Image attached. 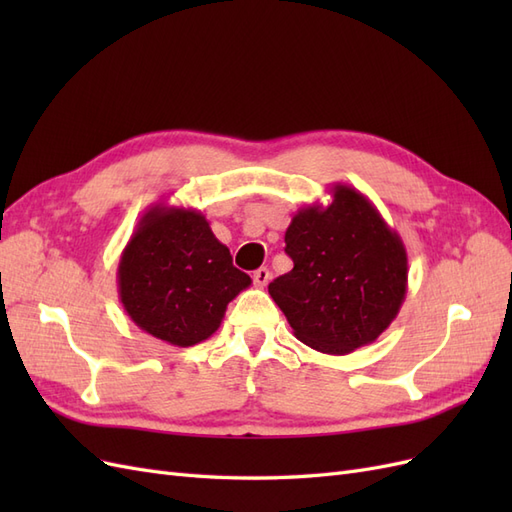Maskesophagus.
I'll return each instance as SVG.
<instances>
[{"instance_id":"34e87169","label":"esophagus","mask_w":512,"mask_h":512,"mask_svg":"<svg viewBox=\"0 0 512 512\" xmlns=\"http://www.w3.org/2000/svg\"><path fill=\"white\" fill-rule=\"evenodd\" d=\"M269 280H271V273L267 267H260L258 271H254V284L258 288H265L269 284Z\"/></svg>"}]
</instances>
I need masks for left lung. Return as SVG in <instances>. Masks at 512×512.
<instances>
[{"label":"left lung","mask_w":512,"mask_h":512,"mask_svg":"<svg viewBox=\"0 0 512 512\" xmlns=\"http://www.w3.org/2000/svg\"><path fill=\"white\" fill-rule=\"evenodd\" d=\"M333 200L307 205L286 228L292 271L269 284L294 337L324 354H348L389 329L408 292V254L371 200L333 183Z\"/></svg>","instance_id":"1"}]
</instances>
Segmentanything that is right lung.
<instances>
[{
    "label": "right lung",
    "mask_w": 512,
    "mask_h": 512,
    "mask_svg": "<svg viewBox=\"0 0 512 512\" xmlns=\"http://www.w3.org/2000/svg\"><path fill=\"white\" fill-rule=\"evenodd\" d=\"M250 284L203 213L166 203L143 213L117 267L119 301L132 322L179 348L218 331L228 303Z\"/></svg>",
    "instance_id": "right-lung-1"
}]
</instances>
